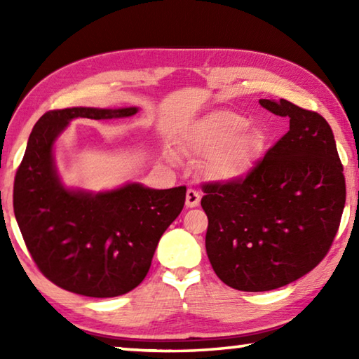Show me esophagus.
I'll use <instances>...</instances> for the list:
<instances>
[{
	"label": "esophagus",
	"mask_w": 359,
	"mask_h": 359,
	"mask_svg": "<svg viewBox=\"0 0 359 359\" xmlns=\"http://www.w3.org/2000/svg\"><path fill=\"white\" fill-rule=\"evenodd\" d=\"M199 199H201V196H199V193L196 190H193V188H188L187 190V208H196V205L199 204Z\"/></svg>",
	"instance_id": "esophagus-1"
}]
</instances>
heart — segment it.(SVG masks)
Returning <instances> with one entry per match:
<instances>
[{"mask_svg":"<svg viewBox=\"0 0 359 359\" xmlns=\"http://www.w3.org/2000/svg\"><path fill=\"white\" fill-rule=\"evenodd\" d=\"M247 118L233 111L210 112L193 126L188 147L208 156L205 172L218 180H234L244 175L259 150L257 131L245 128Z\"/></svg>","mask_w":359,"mask_h":359,"instance_id":"heart-1","label":"heart"}]
</instances>
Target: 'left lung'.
Here are the masks:
<instances>
[{"label": "left lung", "mask_w": 359, "mask_h": 359, "mask_svg": "<svg viewBox=\"0 0 359 359\" xmlns=\"http://www.w3.org/2000/svg\"><path fill=\"white\" fill-rule=\"evenodd\" d=\"M290 130L244 177L208 182L205 250L215 274L241 291H269L311 272L336 238L344 166L327 121L287 100H259Z\"/></svg>", "instance_id": "8db88e82"}]
</instances>
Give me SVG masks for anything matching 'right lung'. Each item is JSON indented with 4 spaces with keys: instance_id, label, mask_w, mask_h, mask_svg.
<instances>
[{
    "instance_id": "1",
    "label": "right lung",
    "mask_w": 359,
    "mask_h": 359,
    "mask_svg": "<svg viewBox=\"0 0 359 359\" xmlns=\"http://www.w3.org/2000/svg\"><path fill=\"white\" fill-rule=\"evenodd\" d=\"M136 107L48 111L29 135L14 180V214L33 261L57 287L90 297L136 288L163 233L184 209L187 187L151 190L128 184L107 193L66 190L53 142L72 118L130 117Z\"/></svg>"
}]
</instances>
